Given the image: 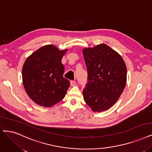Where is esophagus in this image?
<instances>
[{
	"instance_id": "obj_1",
	"label": "esophagus",
	"mask_w": 152,
	"mask_h": 152,
	"mask_svg": "<svg viewBox=\"0 0 152 152\" xmlns=\"http://www.w3.org/2000/svg\"><path fill=\"white\" fill-rule=\"evenodd\" d=\"M76 85V82L74 81V80H71L70 81V86H75Z\"/></svg>"
}]
</instances>
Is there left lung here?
<instances>
[{
	"mask_svg": "<svg viewBox=\"0 0 152 152\" xmlns=\"http://www.w3.org/2000/svg\"><path fill=\"white\" fill-rule=\"evenodd\" d=\"M82 53L88 74L83 99L94 112L106 111L118 100L126 86V64L118 52L104 43L83 48Z\"/></svg>",
	"mask_w": 152,
	"mask_h": 152,
	"instance_id": "obj_1",
	"label": "left lung"
}]
</instances>
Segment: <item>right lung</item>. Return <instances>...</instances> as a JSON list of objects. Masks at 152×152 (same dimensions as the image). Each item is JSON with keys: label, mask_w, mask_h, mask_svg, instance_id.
<instances>
[{"label": "right lung", "mask_w": 152, "mask_h": 152, "mask_svg": "<svg viewBox=\"0 0 152 152\" xmlns=\"http://www.w3.org/2000/svg\"><path fill=\"white\" fill-rule=\"evenodd\" d=\"M68 49L60 50L53 45H45L26 58L23 66L24 89L36 103L51 107L64 98L70 82L64 77L61 59Z\"/></svg>", "instance_id": "obj_1"}]
</instances>
